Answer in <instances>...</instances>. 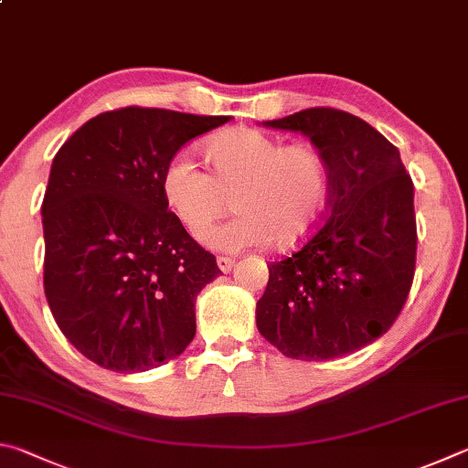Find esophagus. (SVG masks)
Returning a JSON list of instances; mask_svg holds the SVG:
<instances>
[{
    "label": "esophagus",
    "instance_id": "34e87169",
    "mask_svg": "<svg viewBox=\"0 0 468 468\" xmlns=\"http://www.w3.org/2000/svg\"><path fill=\"white\" fill-rule=\"evenodd\" d=\"M234 263H236V261L229 259V257H218V267H219L221 273H229V271H232Z\"/></svg>",
    "mask_w": 468,
    "mask_h": 468
}]
</instances>
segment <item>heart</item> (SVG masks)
<instances>
[{"mask_svg": "<svg viewBox=\"0 0 468 468\" xmlns=\"http://www.w3.org/2000/svg\"><path fill=\"white\" fill-rule=\"evenodd\" d=\"M213 175L191 150L172 155L164 172V195L188 232H201L233 195L239 213L205 230L211 249L239 252L271 242L290 249L321 224L329 203V172L308 144L285 145L259 129H228L207 145Z\"/></svg>", "mask_w": 468, "mask_h": 468, "instance_id": "heart-1", "label": "heart"}]
</instances>
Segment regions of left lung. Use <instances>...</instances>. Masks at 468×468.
Returning a JSON list of instances; mask_svg holds the SVG:
<instances>
[{"label": "left lung", "mask_w": 468, "mask_h": 468, "mask_svg": "<svg viewBox=\"0 0 468 468\" xmlns=\"http://www.w3.org/2000/svg\"><path fill=\"white\" fill-rule=\"evenodd\" d=\"M263 125L313 142L329 172V203L321 228L267 265L259 333L292 359L354 354L390 329L411 290L413 180L397 147L356 114L318 106Z\"/></svg>", "instance_id": "8db88e82"}]
</instances>
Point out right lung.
<instances>
[{
	"instance_id": "add662e5",
	"label": "right lung",
	"mask_w": 468,
	"mask_h": 468,
	"mask_svg": "<svg viewBox=\"0 0 468 468\" xmlns=\"http://www.w3.org/2000/svg\"><path fill=\"white\" fill-rule=\"evenodd\" d=\"M229 117L125 106L84 122L55 154L43 199L45 296L68 341L106 370L178 357L216 257L168 209L164 172Z\"/></svg>"
}]
</instances>
